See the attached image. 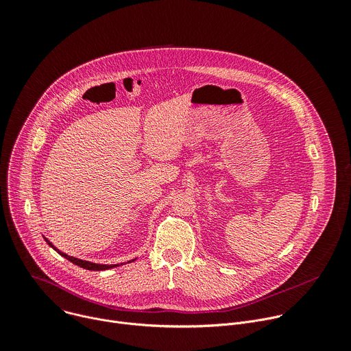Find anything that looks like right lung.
I'll return each instance as SVG.
<instances>
[{"mask_svg": "<svg viewBox=\"0 0 351 351\" xmlns=\"http://www.w3.org/2000/svg\"><path fill=\"white\" fill-rule=\"evenodd\" d=\"M45 239V237H44ZM45 241L48 243V245L49 247H53L56 252L58 253V254H61L64 258H66L68 261H71V263H73V264H76V265H79L80 268H84V269H88V271H106V269H111V268H115V267H119V264H114V265H106V264H94V263H90V261H84V260H79V258H75V257H71V256H68V254H65V253H62L61 250H58L51 241H49L48 239H45ZM132 261H136V258L134 260H132ZM132 261H129V263H132ZM122 265V264H121Z\"/></svg>", "mask_w": 351, "mask_h": 351, "instance_id": "add662e5", "label": "right lung"}]
</instances>
